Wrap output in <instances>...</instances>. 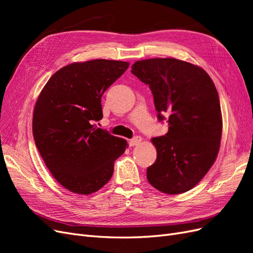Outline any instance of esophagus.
<instances>
[{
    "label": "esophagus",
    "mask_w": 253,
    "mask_h": 253,
    "mask_svg": "<svg viewBox=\"0 0 253 253\" xmlns=\"http://www.w3.org/2000/svg\"><path fill=\"white\" fill-rule=\"evenodd\" d=\"M140 142H141V137L136 136V137H134V138H132L131 140L128 141V144H129V147H134V145L139 144Z\"/></svg>",
    "instance_id": "1"
}]
</instances>
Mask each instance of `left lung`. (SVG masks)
<instances>
[{
    "mask_svg": "<svg viewBox=\"0 0 253 253\" xmlns=\"http://www.w3.org/2000/svg\"><path fill=\"white\" fill-rule=\"evenodd\" d=\"M131 72L149 85L158 120L167 116L169 124L165 136L152 139L157 158L148 180L167 194L187 192L218 154L223 120L216 87L203 68L173 58L137 61Z\"/></svg>",
    "mask_w": 253,
    "mask_h": 253,
    "instance_id": "left-lung-1",
    "label": "left lung"
}]
</instances>
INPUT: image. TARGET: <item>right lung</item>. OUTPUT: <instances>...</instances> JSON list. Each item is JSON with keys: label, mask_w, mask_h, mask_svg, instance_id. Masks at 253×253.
<instances>
[{"label": "right lung", "mask_w": 253, "mask_h": 253, "mask_svg": "<svg viewBox=\"0 0 253 253\" xmlns=\"http://www.w3.org/2000/svg\"><path fill=\"white\" fill-rule=\"evenodd\" d=\"M127 62L97 59L60 68L45 84L34 110L33 134L45 165L71 192L101 189L124 154L126 140L97 127L101 97L124 74Z\"/></svg>", "instance_id": "right-lung-1"}]
</instances>
